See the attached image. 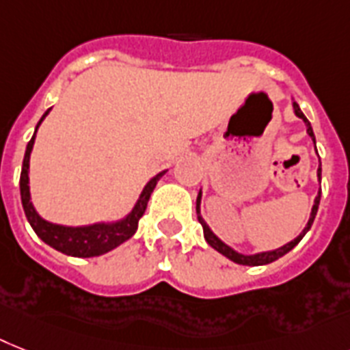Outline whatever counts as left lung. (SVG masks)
<instances>
[{
	"label": "left lung",
	"instance_id": "left-lung-1",
	"mask_svg": "<svg viewBox=\"0 0 350 350\" xmlns=\"http://www.w3.org/2000/svg\"><path fill=\"white\" fill-rule=\"evenodd\" d=\"M293 104V113L295 115L298 116V118H302L304 124H306V129H308V135L311 136V140L314 142V133H313V127H311V124H309V120L304 116V113L300 111V107H298L297 102H291ZM314 149H317V142H314ZM318 154V152H317ZM317 176H318V181L322 180V163L318 165V170H317ZM320 190H318V194L317 198H314V203H313V208H311V215H309V221L308 224L304 226V230L300 232V234L295 237L293 241H289V243H286L284 246H280V248L277 250H269V252H258V254H241V252H237V250H234L232 246H228L226 243H223V241L217 237V235L210 230V226L206 224V221L201 217V208H200V204H201V190H200V194H198V200H196V212H198V219H200L201 226H203V235H204V239H206V243L212 246L214 250H217L221 255H224L226 258H230V260H234L235 264H243V266H264V264H269V262H273V260H277V258H280L282 255H286L288 252H291V250L297 246L300 241H302V237L309 232V228H311V224H313L314 217H317V212H318V204H320Z\"/></svg>",
	"mask_w": 350,
	"mask_h": 350
}]
</instances>
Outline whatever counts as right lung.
<instances>
[{"mask_svg":"<svg viewBox=\"0 0 350 350\" xmlns=\"http://www.w3.org/2000/svg\"><path fill=\"white\" fill-rule=\"evenodd\" d=\"M50 111H52V107L41 116V120L33 131L32 140L28 142L27 150H25L21 178H19L23 210H25V215H27L28 223L37 234V237L44 241L48 246H52L53 250L61 252V254L72 255V257H98V255H104L111 250H115L116 246H120L122 243H126L129 237L135 235V232L138 230V221L147 208V201H149L156 183L160 181V178L165 174L167 170H161L154 178L147 181V185L138 196V200H136L135 206L122 219L100 221V223L84 224V226H66V224L50 223L37 214L36 206L32 203V196H30V178H28V174H30V154H32L37 129Z\"/></svg>","mask_w":350,"mask_h":350,"instance_id":"1","label":"right lung"}]
</instances>
